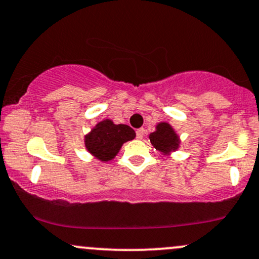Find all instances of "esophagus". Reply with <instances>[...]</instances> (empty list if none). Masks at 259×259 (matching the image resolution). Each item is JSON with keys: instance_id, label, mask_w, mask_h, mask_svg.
Here are the masks:
<instances>
[{"instance_id": "34e87169", "label": "esophagus", "mask_w": 259, "mask_h": 259, "mask_svg": "<svg viewBox=\"0 0 259 259\" xmlns=\"http://www.w3.org/2000/svg\"><path fill=\"white\" fill-rule=\"evenodd\" d=\"M144 133H145L144 129H138V130H136V138L143 139L144 138Z\"/></svg>"}]
</instances>
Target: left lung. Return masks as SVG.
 <instances>
[{
  "label": "left lung",
  "instance_id": "obj_1",
  "mask_svg": "<svg viewBox=\"0 0 259 259\" xmlns=\"http://www.w3.org/2000/svg\"><path fill=\"white\" fill-rule=\"evenodd\" d=\"M150 141L161 152H168L178 147V138L168 124L161 123L157 125V130L150 134Z\"/></svg>",
  "mask_w": 259,
  "mask_h": 259
}]
</instances>
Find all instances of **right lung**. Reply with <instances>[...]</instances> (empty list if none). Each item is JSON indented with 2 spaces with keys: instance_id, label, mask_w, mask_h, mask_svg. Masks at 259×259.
Listing matches in <instances>:
<instances>
[{
  "instance_id": "obj_1",
  "label": "right lung",
  "mask_w": 259,
  "mask_h": 259,
  "mask_svg": "<svg viewBox=\"0 0 259 259\" xmlns=\"http://www.w3.org/2000/svg\"><path fill=\"white\" fill-rule=\"evenodd\" d=\"M135 138V132L124 124L103 120L86 136V147L101 161H109L119 152L121 145Z\"/></svg>"
}]
</instances>
